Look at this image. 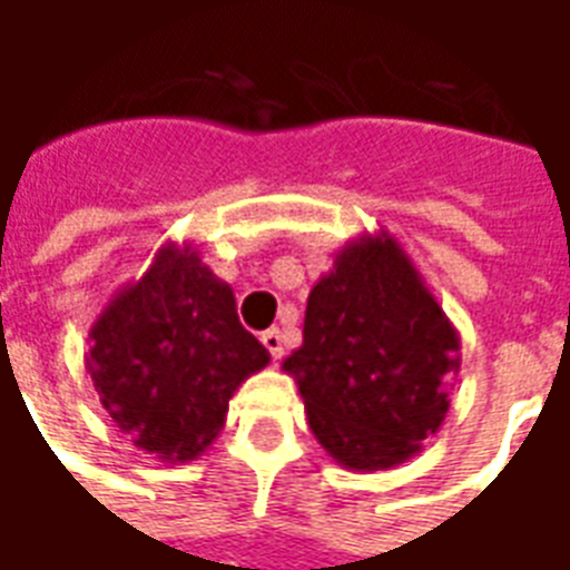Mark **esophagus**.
I'll return each mask as SVG.
<instances>
[{
    "mask_svg": "<svg viewBox=\"0 0 570 570\" xmlns=\"http://www.w3.org/2000/svg\"><path fill=\"white\" fill-rule=\"evenodd\" d=\"M262 345L268 347V354H272L274 360L284 357V335H281V330H265V333H262Z\"/></svg>",
    "mask_w": 570,
    "mask_h": 570,
    "instance_id": "obj_1",
    "label": "esophagus"
}]
</instances>
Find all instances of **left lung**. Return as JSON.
I'll use <instances>...</instances> for the list:
<instances>
[{
    "label": "left lung",
    "mask_w": 570,
    "mask_h": 570,
    "mask_svg": "<svg viewBox=\"0 0 570 570\" xmlns=\"http://www.w3.org/2000/svg\"><path fill=\"white\" fill-rule=\"evenodd\" d=\"M461 335L384 228L335 253L311 286L302 345L284 360L314 440L357 473L421 452L449 412Z\"/></svg>",
    "instance_id": "8db88e82"
}]
</instances>
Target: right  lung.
I'll list each match as a JSON object with an SVG mask.
<instances>
[{
  "instance_id": "1",
  "label": "right lung",
  "mask_w": 570,
  "mask_h": 570,
  "mask_svg": "<svg viewBox=\"0 0 570 570\" xmlns=\"http://www.w3.org/2000/svg\"><path fill=\"white\" fill-rule=\"evenodd\" d=\"M85 370L121 433L167 464L198 458L228 400L268 351L237 321L235 289L191 240H164L149 268L116 289L88 333Z\"/></svg>"
}]
</instances>
